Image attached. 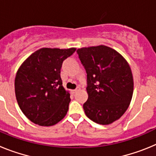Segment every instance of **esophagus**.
I'll list each match as a JSON object with an SVG mask.
<instances>
[{"instance_id": "esophagus-1", "label": "esophagus", "mask_w": 156, "mask_h": 156, "mask_svg": "<svg viewBox=\"0 0 156 156\" xmlns=\"http://www.w3.org/2000/svg\"><path fill=\"white\" fill-rule=\"evenodd\" d=\"M80 90V87H77L76 89H75V90H73L72 91H73V93H76V92L77 91V90Z\"/></svg>"}]
</instances>
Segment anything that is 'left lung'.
Returning a JSON list of instances; mask_svg holds the SVG:
<instances>
[{
	"mask_svg": "<svg viewBox=\"0 0 156 156\" xmlns=\"http://www.w3.org/2000/svg\"><path fill=\"white\" fill-rule=\"evenodd\" d=\"M87 72V116L98 124H111L128 108L133 91L132 72L119 52L105 45L76 51Z\"/></svg>",
	"mask_w": 156,
	"mask_h": 156,
	"instance_id": "left-lung-1",
	"label": "left lung"
}]
</instances>
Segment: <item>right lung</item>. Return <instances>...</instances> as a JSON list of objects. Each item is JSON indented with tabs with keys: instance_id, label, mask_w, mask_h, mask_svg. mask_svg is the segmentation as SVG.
I'll use <instances>...</instances> for the list:
<instances>
[{
	"instance_id": "1",
	"label": "right lung",
	"mask_w": 156,
	"mask_h": 156,
	"mask_svg": "<svg viewBox=\"0 0 156 156\" xmlns=\"http://www.w3.org/2000/svg\"><path fill=\"white\" fill-rule=\"evenodd\" d=\"M76 50L41 48L29 56L17 71L15 91L19 108L39 126L56 124L66 116L70 94L62 86L63 61Z\"/></svg>"
}]
</instances>
